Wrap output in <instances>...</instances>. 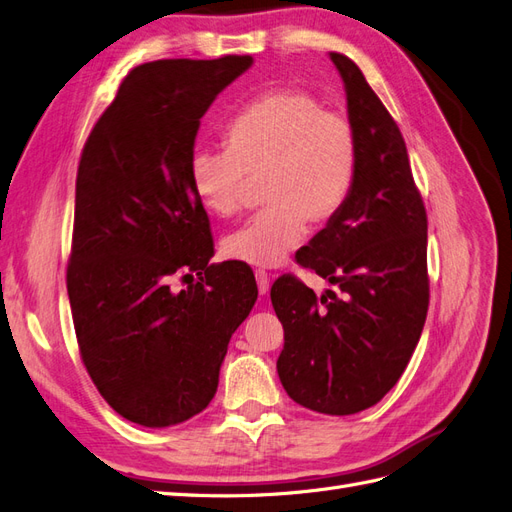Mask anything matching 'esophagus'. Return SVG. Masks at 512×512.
Here are the masks:
<instances>
[{
  "label": "esophagus",
  "instance_id": "1",
  "mask_svg": "<svg viewBox=\"0 0 512 512\" xmlns=\"http://www.w3.org/2000/svg\"><path fill=\"white\" fill-rule=\"evenodd\" d=\"M256 284H258V292L264 296L269 294V275L264 271H256Z\"/></svg>",
  "mask_w": 512,
  "mask_h": 512
}]
</instances>
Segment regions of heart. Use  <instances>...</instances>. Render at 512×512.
I'll list each match as a JSON object with an SVG mask.
<instances>
[{
    "mask_svg": "<svg viewBox=\"0 0 512 512\" xmlns=\"http://www.w3.org/2000/svg\"><path fill=\"white\" fill-rule=\"evenodd\" d=\"M226 150H195L188 178L201 205L218 218L243 209L252 182L262 184V209L222 250L252 267H279L303 241L307 220L328 222L354 184L358 139L351 120L326 110L301 88H275L228 122Z\"/></svg>",
    "mask_w": 512,
    "mask_h": 512,
    "instance_id": "b5f03b06",
    "label": "heart"
}]
</instances>
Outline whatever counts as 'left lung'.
Returning <instances> with one entry per match:
<instances>
[{"mask_svg":"<svg viewBox=\"0 0 512 512\" xmlns=\"http://www.w3.org/2000/svg\"><path fill=\"white\" fill-rule=\"evenodd\" d=\"M330 59L358 139L356 175L339 214L296 260L337 292L317 298L284 275L271 303L284 326L277 373L288 396L317 413L354 415L392 390L424 330L428 218L394 118L354 61Z\"/></svg>","mask_w":512,"mask_h":512,"instance_id":"obj_1","label":"left lung"}]
</instances>
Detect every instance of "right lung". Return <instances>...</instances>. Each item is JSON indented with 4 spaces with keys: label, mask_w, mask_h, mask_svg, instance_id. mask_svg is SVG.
Wrapping results in <instances>:
<instances>
[{
    "label": "right lung",
    "mask_w": 512,
    "mask_h": 512,
    "mask_svg": "<svg viewBox=\"0 0 512 512\" xmlns=\"http://www.w3.org/2000/svg\"><path fill=\"white\" fill-rule=\"evenodd\" d=\"M252 63L133 67L80 156L67 264L80 356L105 402L144 428L207 407L228 341L258 298L250 267L209 264V218L188 178L203 114ZM192 272L199 282L172 288Z\"/></svg>",
    "instance_id": "add662e5"
}]
</instances>
